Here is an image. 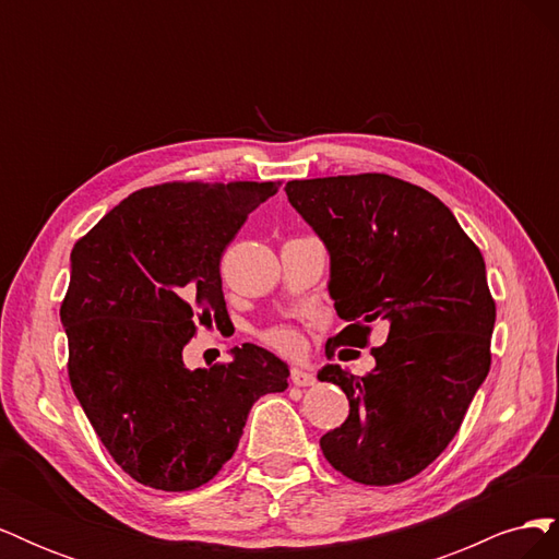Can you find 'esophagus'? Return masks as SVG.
Masks as SVG:
<instances>
[{"mask_svg":"<svg viewBox=\"0 0 559 559\" xmlns=\"http://www.w3.org/2000/svg\"><path fill=\"white\" fill-rule=\"evenodd\" d=\"M292 382L296 386H312L317 382V378L306 368H292Z\"/></svg>","mask_w":559,"mask_h":559,"instance_id":"34e87169","label":"esophagus"}]
</instances>
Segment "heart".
I'll list each match as a JSON object with an SVG mask.
<instances>
[{
	"label": "heart",
	"instance_id": "obj_1",
	"mask_svg": "<svg viewBox=\"0 0 559 559\" xmlns=\"http://www.w3.org/2000/svg\"><path fill=\"white\" fill-rule=\"evenodd\" d=\"M263 341L282 354H298L302 345H306L302 343L300 331L294 326H273L270 331H265Z\"/></svg>",
	"mask_w": 559,
	"mask_h": 559
}]
</instances>
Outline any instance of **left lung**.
<instances>
[{"label":"left lung","mask_w":559,"mask_h":559,"mask_svg":"<svg viewBox=\"0 0 559 559\" xmlns=\"http://www.w3.org/2000/svg\"><path fill=\"white\" fill-rule=\"evenodd\" d=\"M284 191L329 249V294L349 321L329 357L331 344L364 347L370 321L389 324L368 376L337 364L317 373L349 401L321 452L354 483L408 480L448 448L489 373L497 308L483 253L441 200L396 177L296 179Z\"/></svg>","instance_id":"8db88e82"}]
</instances>
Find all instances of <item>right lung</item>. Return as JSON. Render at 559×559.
I'll return each instance as SVG.
<instances>
[{
	"label": "right lung",
	"instance_id": "obj_1",
	"mask_svg": "<svg viewBox=\"0 0 559 559\" xmlns=\"http://www.w3.org/2000/svg\"><path fill=\"white\" fill-rule=\"evenodd\" d=\"M280 181H173L134 191L72 249L60 321L70 382L130 478L165 492L210 483L238 450L251 405L289 366L245 343L228 364L186 368L195 324L228 317L224 249Z\"/></svg>",
	"mask_w": 559,
	"mask_h": 559
}]
</instances>
